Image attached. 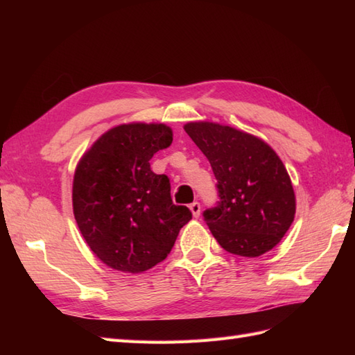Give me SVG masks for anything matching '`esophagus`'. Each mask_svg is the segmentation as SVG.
Masks as SVG:
<instances>
[{"label":"esophagus","instance_id":"obj_1","mask_svg":"<svg viewBox=\"0 0 355 355\" xmlns=\"http://www.w3.org/2000/svg\"><path fill=\"white\" fill-rule=\"evenodd\" d=\"M189 209L192 210V215H193L195 218H198V216H200V214H201V206H200V202H198V201H193L192 205L189 206Z\"/></svg>","mask_w":355,"mask_h":355}]
</instances>
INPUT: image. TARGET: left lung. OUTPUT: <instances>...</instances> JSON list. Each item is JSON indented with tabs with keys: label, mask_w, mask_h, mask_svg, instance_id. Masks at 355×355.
<instances>
[{
	"label": "left lung",
	"mask_w": 355,
	"mask_h": 355,
	"mask_svg": "<svg viewBox=\"0 0 355 355\" xmlns=\"http://www.w3.org/2000/svg\"><path fill=\"white\" fill-rule=\"evenodd\" d=\"M207 157L218 200L202 216L224 250L259 256L284 238L296 214L291 180L266 141L235 128L210 122L184 126Z\"/></svg>",
	"instance_id": "1"
}]
</instances>
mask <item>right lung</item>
<instances>
[{
    "label": "right lung",
    "instance_id": "add662e5",
    "mask_svg": "<svg viewBox=\"0 0 355 355\" xmlns=\"http://www.w3.org/2000/svg\"><path fill=\"white\" fill-rule=\"evenodd\" d=\"M172 143L163 123L112 128L82 157L73 212L82 236L108 267L141 273L166 259L192 212L172 202L169 177L149 160Z\"/></svg>",
    "mask_w": 355,
    "mask_h": 355
}]
</instances>
